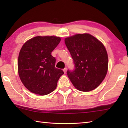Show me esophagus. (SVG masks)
Segmentation results:
<instances>
[{"mask_svg":"<svg viewBox=\"0 0 128 128\" xmlns=\"http://www.w3.org/2000/svg\"><path fill=\"white\" fill-rule=\"evenodd\" d=\"M66 71H67V68H65L63 69V72H64L65 74H66Z\"/></svg>","mask_w":128,"mask_h":128,"instance_id":"obj_1","label":"esophagus"}]
</instances>
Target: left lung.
Here are the masks:
<instances>
[{
	"label": "left lung",
	"instance_id": "8db88e82",
	"mask_svg": "<svg viewBox=\"0 0 128 128\" xmlns=\"http://www.w3.org/2000/svg\"><path fill=\"white\" fill-rule=\"evenodd\" d=\"M65 43L75 64L74 70L67 71L73 85L85 92L97 88L108 70V55L104 45L88 34L66 38Z\"/></svg>",
	"mask_w": 128,
	"mask_h": 128
}]
</instances>
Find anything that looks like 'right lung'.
Segmentation results:
<instances>
[{
	"mask_svg": "<svg viewBox=\"0 0 128 128\" xmlns=\"http://www.w3.org/2000/svg\"><path fill=\"white\" fill-rule=\"evenodd\" d=\"M60 40L56 36H36L21 48L18 62L19 77L32 93L40 96L51 93L64 74L62 70L55 67L56 60L51 55Z\"/></svg>",
	"mask_w": 128,
	"mask_h": 128,
	"instance_id": "add662e5",
	"label": "right lung"
}]
</instances>
